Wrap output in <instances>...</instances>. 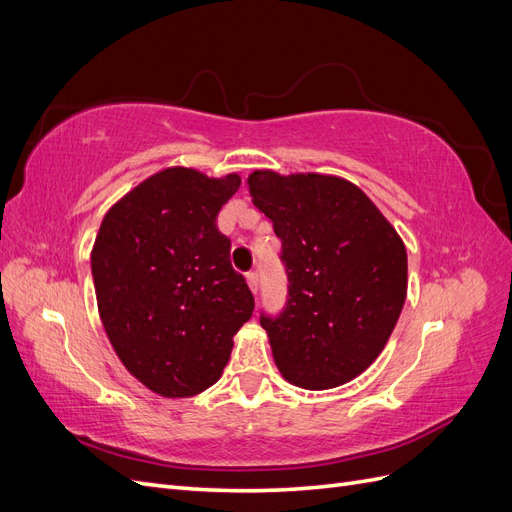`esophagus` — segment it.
Here are the masks:
<instances>
[{
	"mask_svg": "<svg viewBox=\"0 0 512 512\" xmlns=\"http://www.w3.org/2000/svg\"><path fill=\"white\" fill-rule=\"evenodd\" d=\"M245 282H247V286H250V290L256 294L258 292V275L256 273H247L245 275Z\"/></svg>",
	"mask_w": 512,
	"mask_h": 512,
	"instance_id": "34e87169",
	"label": "esophagus"
}]
</instances>
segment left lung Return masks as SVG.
I'll use <instances>...</instances> for the list:
<instances>
[{
  "instance_id": "obj_1",
  "label": "left lung",
  "mask_w": 512,
  "mask_h": 512,
  "mask_svg": "<svg viewBox=\"0 0 512 512\" xmlns=\"http://www.w3.org/2000/svg\"><path fill=\"white\" fill-rule=\"evenodd\" d=\"M247 188L282 239L288 271L282 318H260L282 378L327 391L361 376L406 303L404 239L344 177L258 168Z\"/></svg>"
}]
</instances>
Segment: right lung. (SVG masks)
<instances>
[{"label":"right lung","mask_w":512,"mask_h":512,"mask_svg":"<svg viewBox=\"0 0 512 512\" xmlns=\"http://www.w3.org/2000/svg\"><path fill=\"white\" fill-rule=\"evenodd\" d=\"M239 173L168 166L106 211L91 250L102 327L119 361L160 397L207 391L230 359L254 297L230 267L215 218Z\"/></svg>","instance_id":"right-lung-1"}]
</instances>
